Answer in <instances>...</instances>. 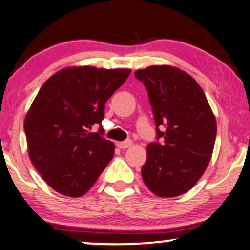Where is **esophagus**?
Here are the masks:
<instances>
[{"label": "esophagus", "instance_id": "34e87169", "mask_svg": "<svg viewBox=\"0 0 250 250\" xmlns=\"http://www.w3.org/2000/svg\"><path fill=\"white\" fill-rule=\"evenodd\" d=\"M117 146L119 147V148L122 149H126L128 148V147L132 146V141L131 140H126V141H118V143L116 144Z\"/></svg>", "mask_w": 250, "mask_h": 250}]
</instances>
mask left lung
I'll return each instance as SVG.
<instances>
[{
    "label": "left lung",
    "mask_w": 250,
    "mask_h": 250,
    "mask_svg": "<svg viewBox=\"0 0 250 250\" xmlns=\"http://www.w3.org/2000/svg\"><path fill=\"white\" fill-rule=\"evenodd\" d=\"M134 76L148 91L156 137L141 168L146 187L159 197L189 191L210 162L217 122L203 89L189 74L171 66H150Z\"/></svg>",
    "instance_id": "left-lung-1"
}]
</instances>
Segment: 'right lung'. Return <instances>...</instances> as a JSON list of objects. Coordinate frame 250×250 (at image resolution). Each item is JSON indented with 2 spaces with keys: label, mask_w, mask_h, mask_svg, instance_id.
<instances>
[{
  "label": "right lung",
  "mask_w": 250,
  "mask_h": 250,
  "mask_svg": "<svg viewBox=\"0 0 250 250\" xmlns=\"http://www.w3.org/2000/svg\"><path fill=\"white\" fill-rule=\"evenodd\" d=\"M131 69L68 67L42 85L24 120L29 158L52 189L68 197L88 192L113 158L115 144L89 132Z\"/></svg>",
  "instance_id": "right-lung-1"
}]
</instances>
